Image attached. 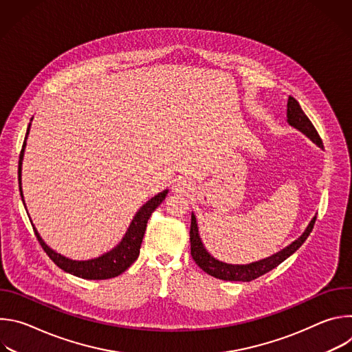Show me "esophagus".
<instances>
[{"label":"esophagus","instance_id":"34e87169","mask_svg":"<svg viewBox=\"0 0 352 352\" xmlns=\"http://www.w3.org/2000/svg\"><path fill=\"white\" fill-rule=\"evenodd\" d=\"M174 190L178 192V193H188V192L192 190V184L188 178L179 177L174 182Z\"/></svg>","mask_w":352,"mask_h":352}]
</instances>
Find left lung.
Wrapping results in <instances>:
<instances>
[{
  "label": "left lung",
  "mask_w": 352,
  "mask_h": 352,
  "mask_svg": "<svg viewBox=\"0 0 352 352\" xmlns=\"http://www.w3.org/2000/svg\"><path fill=\"white\" fill-rule=\"evenodd\" d=\"M287 121L291 126H294L298 131L305 133L319 147H323L322 139H320L318 131L315 129L314 124L305 116L302 109L299 107L296 100L291 96L288 97V102H287ZM315 221H316V216L312 219V221L309 223V226L307 227L304 234L300 235L298 239H295L291 245H288L287 248L280 250V252H277V254H274V255H272L266 259H262V261L254 262V263H249V265H228V263H224V262H220V261L214 259L208 252L206 248L202 243V239H200V236H199L196 217L192 213L190 231H189L190 255H192V259L195 261V263L200 269H202L205 273L216 277V278L226 280V281H252V280L266 274L267 272L273 270L274 267H277L287 258H289L296 249H299V246L307 241V238L312 232Z\"/></svg>",
  "instance_id": "8db88e82"
}]
</instances>
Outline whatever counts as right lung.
<instances>
[{"label": "right lung", "instance_id": "obj_1", "mask_svg": "<svg viewBox=\"0 0 352 352\" xmlns=\"http://www.w3.org/2000/svg\"><path fill=\"white\" fill-rule=\"evenodd\" d=\"M29 129H30V124L28 126V132H26V136L23 140L21 155H19V168H18L19 190H21L22 200H23V193H22V186H21V174H22V160H23V153H25V146H26ZM167 193H168V190L166 189V190L157 193L156 196H153L150 200H147V202L135 214L122 241L116 248H113L110 252L98 256V258H94V259H89V261H72V259L63 256L61 254H57L56 250H53L41 239V236L38 235L34 226L33 224L32 226H33L34 234H36L41 248L44 249V252L64 272L74 274L76 277L86 278V280L113 278V277H117L121 273H124L138 259L139 249H140L142 239H143L146 226H147V220L150 219V216H152V213L160 206V204L166 199ZM23 205H25V200H23Z\"/></svg>", "mask_w": 352, "mask_h": 352}]
</instances>
